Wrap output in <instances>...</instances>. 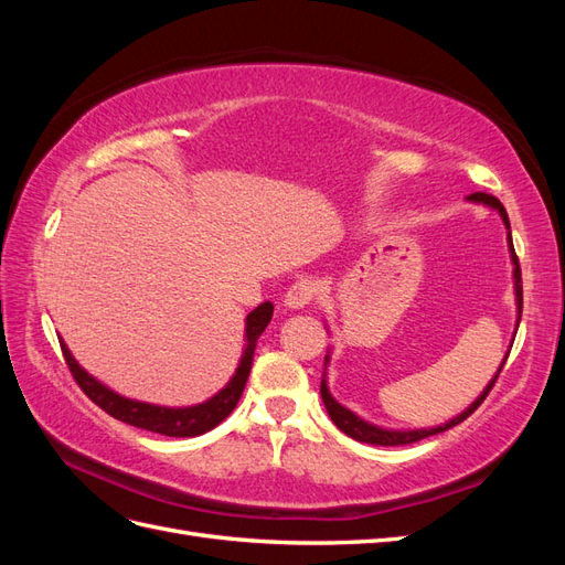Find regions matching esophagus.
<instances>
[{
	"mask_svg": "<svg viewBox=\"0 0 565 565\" xmlns=\"http://www.w3.org/2000/svg\"><path fill=\"white\" fill-rule=\"evenodd\" d=\"M316 292H318V285L313 280H299L287 289L285 306L287 309H303L306 303H311L316 299Z\"/></svg>",
	"mask_w": 565,
	"mask_h": 565,
	"instance_id": "1",
	"label": "esophagus"
}]
</instances>
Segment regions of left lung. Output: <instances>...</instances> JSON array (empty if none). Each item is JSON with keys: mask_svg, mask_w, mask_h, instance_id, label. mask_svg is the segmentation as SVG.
I'll use <instances>...</instances> for the list:
<instances>
[{"mask_svg": "<svg viewBox=\"0 0 565 565\" xmlns=\"http://www.w3.org/2000/svg\"><path fill=\"white\" fill-rule=\"evenodd\" d=\"M469 202H473V204H483V207H490V210H494L498 212L500 216H502V221H504V226H507V243H509V254H511V264H514V295H516V328H519V322H521V311H523V285H521V268H519V259H516V252H514V243H511V226H509V216H507V210L502 207V202L498 200V198H492V195H488V193H473V195H469L467 198ZM507 358H509V353L504 355V361H502V365H500V370L494 372V377L488 382V386L481 391V396H478L465 413H459L457 417H452L450 422H446V424H438V426H429V429H386V426H380V424H372V422H367V419H363V417H358L353 409H349V407H344L341 403H337L334 401V396L330 393V388H328V363H330V353L324 355V374H322V380H320V396H322V403H324V409H328V415L332 417V422L337 424V429L339 431H344L347 436H351L353 440H361V443H370V446H407V443H417V440H422V438H429V436H436V434H443V431H448V429H452V426H457L459 422H465L473 409L481 405L483 401H486V396L490 393V388H492V384L498 382V377H500V372H502V367H504V363H507Z\"/></svg>", "mask_w": 565, "mask_h": 565, "instance_id": "1", "label": "left lung"}]
</instances>
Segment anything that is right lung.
<instances>
[{"label":"right lung","instance_id":"obj_1","mask_svg":"<svg viewBox=\"0 0 565 565\" xmlns=\"http://www.w3.org/2000/svg\"><path fill=\"white\" fill-rule=\"evenodd\" d=\"M270 318H273L270 301H264L256 306V309L245 318V351H243L241 363H237L235 374L228 380V384L204 403L188 405V407H164V405H152V403L119 396V393H115L113 388H108L106 384H100L96 377H92V374L75 361V355L71 353V349H67L65 341L63 339H58V341H61V349L65 355V363H67V367H71L79 388L87 393V396L100 409H106L110 417L125 422V424H131V426H136V429L152 431V434L191 438V436H200L204 431L214 429L216 424L224 422L235 409L237 401H241V396H243L247 377H249L256 339H259L262 332L268 328Z\"/></svg>","mask_w":565,"mask_h":565}]
</instances>
